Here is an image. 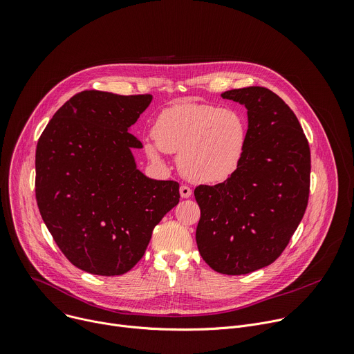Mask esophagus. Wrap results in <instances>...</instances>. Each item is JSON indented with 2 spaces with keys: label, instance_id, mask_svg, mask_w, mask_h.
<instances>
[{
  "label": "esophagus",
  "instance_id": "esophagus-1",
  "mask_svg": "<svg viewBox=\"0 0 354 354\" xmlns=\"http://www.w3.org/2000/svg\"><path fill=\"white\" fill-rule=\"evenodd\" d=\"M179 192H180V197H183V198H187V197L192 196V189L189 186H186V185H182L179 187Z\"/></svg>",
  "mask_w": 354,
  "mask_h": 354
}]
</instances>
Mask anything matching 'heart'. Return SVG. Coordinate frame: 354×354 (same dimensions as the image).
<instances>
[{
  "mask_svg": "<svg viewBox=\"0 0 354 354\" xmlns=\"http://www.w3.org/2000/svg\"><path fill=\"white\" fill-rule=\"evenodd\" d=\"M153 140L144 142L147 157L161 161L162 151L178 156L180 172L197 183H221L241 168L249 140L246 116L236 108L178 102L161 111Z\"/></svg>",
  "mask_w": 354,
  "mask_h": 354,
  "instance_id": "1",
  "label": "heart"
}]
</instances>
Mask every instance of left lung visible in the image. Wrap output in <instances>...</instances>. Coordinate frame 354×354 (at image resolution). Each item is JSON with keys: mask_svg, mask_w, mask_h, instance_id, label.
Masks as SVG:
<instances>
[{"mask_svg": "<svg viewBox=\"0 0 354 354\" xmlns=\"http://www.w3.org/2000/svg\"><path fill=\"white\" fill-rule=\"evenodd\" d=\"M221 96L248 111V149L232 178L194 189L196 242L213 270L238 276L269 266L288 245L308 205L311 154L294 112L270 89Z\"/></svg>", "mask_w": 354, "mask_h": 354, "instance_id": "left-lung-1", "label": "left lung"}]
</instances>
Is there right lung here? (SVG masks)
<instances>
[{
	"instance_id": "obj_1",
	"label": "right lung",
	"mask_w": 354,
	"mask_h": 354,
	"mask_svg": "<svg viewBox=\"0 0 354 354\" xmlns=\"http://www.w3.org/2000/svg\"><path fill=\"white\" fill-rule=\"evenodd\" d=\"M153 95L82 91L55 113L36 147L40 216L64 257L91 274L119 276L144 255L179 203V183L147 178L130 127Z\"/></svg>"
}]
</instances>
